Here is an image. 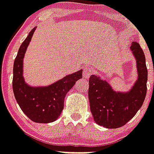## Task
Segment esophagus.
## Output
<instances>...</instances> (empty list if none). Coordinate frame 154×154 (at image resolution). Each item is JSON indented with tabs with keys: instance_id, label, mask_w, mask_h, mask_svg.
<instances>
[{
	"instance_id": "esophagus-1",
	"label": "esophagus",
	"mask_w": 154,
	"mask_h": 154,
	"mask_svg": "<svg viewBox=\"0 0 154 154\" xmlns=\"http://www.w3.org/2000/svg\"><path fill=\"white\" fill-rule=\"evenodd\" d=\"M93 73V70L89 67H85L83 70V77L85 79H88L90 76Z\"/></svg>"
}]
</instances>
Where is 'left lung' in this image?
Returning <instances> with one entry per match:
<instances>
[{"label": "left lung", "instance_id": "1", "mask_svg": "<svg viewBox=\"0 0 154 154\" xmlns=\"http://www.w3.org/2000/svg\"><path fill=\"white\" fill-rule=\"evenodd\" d=\"M131 50L136 58L138 80L129 92H116L108 82L97 75L89 78L88 100L95 122L100 126L113 129L124 126L135 116L146 98L148 71L144 52L137 42Z\"/></svg>", "mask_w": 154, "mask_h": 154}]
</instances>
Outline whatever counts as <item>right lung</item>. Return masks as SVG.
<instances>
[{
    "mask_svg": "<svg viewBox=\"0 0 154 154\" xmlns=\"http://www.w3.org/2000/svg\"><path fill=\"white\" fill-rule=\"evenodd\" d=\"M35 31V27L30 32L19 49L13 65L12 88L19 106L31 120L49 123L60 116L64 108L66 93L82 77V70L67 75L48 86L32 87L26 84L23 77V60Z\"/></svg>",
    "mask_w": 154,
    "mask_h": 154,
    "instance_id": "add662e5",
    "label": "right lung"
}]
</instances>
